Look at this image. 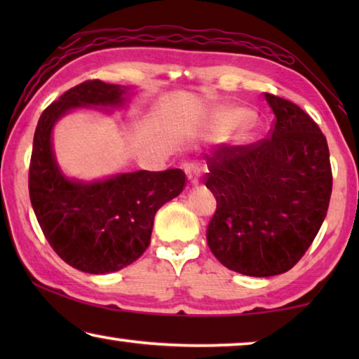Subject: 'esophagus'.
<instances>
[{
  "label": "esophagus",
  "mask_w": 359,
  "mask_h": 359,
  "mask_svg": "<svg viewBox=\"0 0 359 359\" xmlns=\"http://www.w3.org/2000/svg\"><path fill=\"white\" fill-rule=\"evenodd\" d=\"M187 177L190 180L191 185H198L199 184V174H201V169H199L198 165H188L187 166Z\"/></svg>",
  "instance_id": "1"
}]
</instances>
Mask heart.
<instances>
[{
  "mask_svg": "<svg viewBox=\"0 0 359 359\" xmlns=\"http://www.w3.org/2000/svg\"><path fill=\"white\" fill-rule=\"evenodd\" d=\"M248 118V114L244 109H224V111L218 115V121L223 126H226V128H234V126H238L241 123H244V121ZM239 139H245V135H241Z\"/></svg>",
  "mask_w": 359,
  "mask_h": 359,
  "instance_id": "b5f03b06",
  "label": "heart"
}]
</instances>
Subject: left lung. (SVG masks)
<instances>
[{
    "label": "left lung",
    "mask_w": 359,
    "mask_h": 359,
    "mask_svg": "<svg viewBox=\"0 0 359 359\" xmlns=\"http://www.w3.org/2000/svg\"><path fill=\"white\" fill-rule=\"evenodd\" d=\"M264 98L276 115L269 137L205 155V187L217 199L208 244L223 266L252 277L283 274L304 257L332 190L330 149L318 125L294 102Z\"/></svg>",
    "instance_id": "8db88e82"
}]
</instances>
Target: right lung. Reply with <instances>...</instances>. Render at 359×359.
<instances>
[{
	"mask_svg": "<svg viewBox=\"0 0 359 359\" xmlns=\"http://www.w3.org/2000/svg\"><path fill=\"white\" fill-rule=\"evenodd\" d=\"M128 87L87 81L41 114L29 161V199L48 244L65 263L88 274L123 269L150 244L156 210L185 187L182 169L136 171L83 182L62 172L52 147L57 121L72 109L126 104Z\"/></svg>",
	"mask_w": 359,
	"mask_h": 359,
	"instance_id": "obj_1",
	"label": "right lung"
}]
</instances>
